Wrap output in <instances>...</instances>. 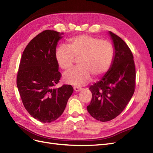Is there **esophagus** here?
<instances>
[{
    "mask_svg": "<svg viewBox=\"0 0 153 153\" xmlns=\"http://www.w3.org/2000/svg\"><path fill=\"white\" fill-rule=\"evenodd\" d=\"M73 89H74V91H75L76 92H79V91H80L82 90V89H81L80 87H74Z\"/></svg>",
    "mask_w": 153,
    "mask_h": 153,
    "instance_id": "obj_1",
    "label": "esophagus"
}]
</instances>
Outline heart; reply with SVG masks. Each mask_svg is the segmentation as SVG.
<instances>
[{"label":"heart","mask_w":153,"mask_h":153,"mask_svg":"<svg viewBox=\"0 0 153 153\" xmlns=\"http://www.w3.org/2000/svg\"><path fill=\"white\" fill-rule=\"evenodd\" d=\"M68 45H60L55 53L58 66L65 71L73 66L75 58H79L80 66L64 75L67 84L84 85L91 81L92 75L98 78L108 70L114 55L109 41L89 35H79L69 39Z\"/></svg>","instance_id":"obj_1"}]
</instances>
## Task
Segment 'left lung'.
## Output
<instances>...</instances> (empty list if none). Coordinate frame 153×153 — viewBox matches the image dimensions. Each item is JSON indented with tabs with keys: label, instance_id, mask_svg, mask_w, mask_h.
<instances>
[{
	"label": "left lung",
	"instance_id": "obj_1",
	"mask_svg": "<svg viewBox=\"0 0 153 153\" xmlns=\"http://www.w3.org/2000/svg\"><path fill=\"white\" fill-rule=\"evenodd\" d=\"M114 48L108 71L92 85L91 102L87 106L91 116L101 122L109 121L121 114L135 91V66L130 49L124 41L108 31Z\"/></svg>",
	"mask_w": 153,
	"mask_h": 153
}]
</instances>
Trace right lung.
<instances>
[{"mask_svg":"<svg viewBox=\"0 0 153 153\" xmlns=\"http://www.w3.org/2000/svg\"><path fill=\"white\" fill-rule=\"evenodd\" d=\"M64 33L46 30L37 35L23 52L16 84L25 109L41 123H51L62 114L73 92L70 85L56 88L61 74L55 57Z\"/></svg>","mask_w":153,"mask_h":153,"instance_id":"1","label":"right lung"}]
</instances>
